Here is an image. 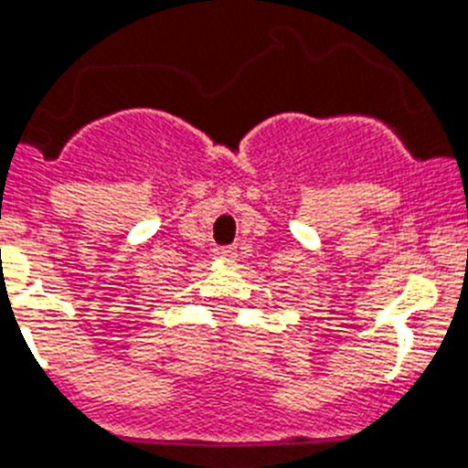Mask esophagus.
I'll list each match as a JSON object with an SVG mask.
<instances>
[{
    "label": "esophagus",
    "mask_w": 468,
    "mask_h": 468,
    "mask_svg": "<svg viewBox=\"0 0 468 468\" xmlns=\"http://www.w3.org/2000/svg\"><path fill=\"white\" fill-rule=\"evenodd\" d=\"M217 254L218 256H233L235 250H233V247H221V250H217Z\"/></svg>",
    "instance_id": "34e87169"
}]
</instances>
